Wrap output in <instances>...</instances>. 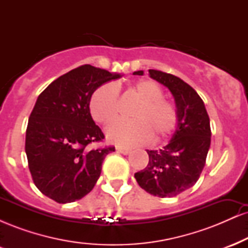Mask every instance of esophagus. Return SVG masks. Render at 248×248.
I'll use <instances>...</instances> for the list:
<instances>
[{"mask_svg":"<svg viewBox=\"0 0 248 248\" xmlns=\"http://www.w3.org/2000/svg\"><path fill=\"white\" fill-rule=\"evenodd\" d=\"M116 150H118L119 153L124 154V155H128V154L132 152L130 148H126V147H116Z\"/></svg>","mask_w":248,"mask_h":248,"instance_id":"34e87169","label":"esophagus"}]
</instances>
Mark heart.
Instances as JSON below:
<instances>
[{
  "label": "heart",
  "instance_id": "obj_1",
  "mask_svg": "<svg viewBox=\"0 0 248 248\" xmlns=\"http://www.w3.org/2000/svg\"><path fill=\"white\" fill-rule=\"evenodd\" d=\"M141 102L134 109V120H119L107 127L108 140L124 146H135L153 140L158 142L175 130L178 114L175 105L163 98V90L153 80H140L133 86ZM90 113L93 120L108 124L119 115V96L112 84L99 86L90 98Z\"/></svg>",
  "mask_w": 248,
  "mask_h": 248
}]
</instances>
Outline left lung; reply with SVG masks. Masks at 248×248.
<instances>
[{
	"label": "left lung",
	"instance_id": "obj_1",
	"mask_svg": "<svg viewBox=\"0 0 248 248\" xmlns=\"http://www.w3.org/2000/svg\"><path fill=\"white\" fill-rule=\"evenodd\" d=\"M133 75L143 76V71ZM149 76L171 92L178 122L169 143L163 149L147 150L148 166L134 176L150 195L175 197L195 186L203 171L211 143L210 119L202 98L186 81L157 70H149Z\"/></svg>",
	"mask_w": 248,
	"mask_h": 248
}]
</instances>
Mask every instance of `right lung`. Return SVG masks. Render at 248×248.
<instances>
[{"instance_id": "obj_1", "label": "right lung", "mask_w": 248, "mask_h": 248, "mask_svg": "<svg viewBox=\"0 0 248 248\" xmlns=\"http://www.w3.org/2000/svg\"><path fill=\"white\" fill-rule=\"evenodd\" d=\"M81 65L52 81L37 98L28 122L25 153L33 183L57 203L86 196L100 177L104 158L114 147L91 149L104 133L90 113V98L105 82L121 78Z\"/></svg>"}]
</instances>
